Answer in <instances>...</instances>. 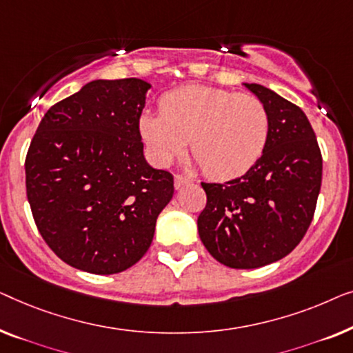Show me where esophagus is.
Segmentation results:
<instances>
[{
  "label": "esophagus",
  "mask_w": 353,
  "mask_h": 353,
  "mask_svg": "<svg viewBox=\"0 0 353 353\" xmlns=\"http://www.w3.org/2000/svg\"><path fill=\"white\" fill-rule=\"evenodd\" d=\"M192 181L188 177H183V176H176L174 177V187L176 188H181V187H183V185H188V183H190Z\"/></svg>",
  "instance_id": "obj_1"
}]
</instances>
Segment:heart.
<instances>
[{
  "mask_svg": "<svg viewBox=\"0 0 353 353\" xmlns=\"http://www.w3.org/2000/svg\"><path fill=\"white\" fill-rule=\"evenodd\" d=\"M139 132L155 165H170L190 141L193 165L227 181L245 174L262 157L269 113L251 94L188 84L163 96L160 112H143Z\"/></svg>",
  "mask_w": 353,
  "mask_h": 353,
  "instance_id": "obj_1",
  "label": "heart"
}]
</instances>
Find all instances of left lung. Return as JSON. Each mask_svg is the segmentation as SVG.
<instances>
[{
    "label": "left lung",
    "mask_w": 353,
    "mask_h": 353,
    "mask_svg": "<svg viewBox=\"0 0 353 353\" xmlns=\"http://www.w3.org/2000/svg\"><path fill=\"white\" fill-rule=\"evenodd\" d=\"M269 113L264 153L245 176L205 183L198 233L232 269H257L290 254L304 238L321 187L323 160L305 113L275 91L243 83Z\"/></svg>",
    "instance_id": "1"
}]
</instances>
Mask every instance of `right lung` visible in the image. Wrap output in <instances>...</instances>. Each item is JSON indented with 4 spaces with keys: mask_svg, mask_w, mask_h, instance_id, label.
<instances>
[{
    "mask_svg": "<svg viewBox=\"0 0 353 353\" xmlns=\"http://www.w3.org/2000/svg\"><path fill=\"white\" fill-rule=\"evenodd\" d=\"M150 83L94 79L46 112L26 158L39 233L68 265L112 275L141 261L174 195L143 157L139 118Z\"/></svg>",
    "mask_w": 353,
    "mask_h": 353,
    "instance_id": "add662e5",
    "label": "right lung"
}]
</instances>
